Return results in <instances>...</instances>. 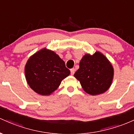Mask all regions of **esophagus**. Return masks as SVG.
Returning a JSON list of instances; mask_svg holds the SVG:
<instances>
[{"mask_svg": "<svg viewBox=\"0 0 134 134\" xmlns=\"http://www.w3.org/2000/svg\"><path fill=\"white\" fill-rule=\"evenodd\" d=\"M70 71H71V75H74L75 71V68H72V69H71V70H70Z\"/></svg>", "mask_w": 134, "mask_h": 134, "instance_id": "1", "label": "esophagus"}]
</instances>
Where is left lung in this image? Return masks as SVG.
Masks as SVG:
<instances>
[{
    "mask_svg": "<svg viewBox=\"0 0 134 134\" xmlns=\"http://www.w3.org/2000/svg\"><path fill=\"white\" fill-rule=\"evenodd\" d=\"M113 68L108 59L99 52L85 54L74 74L87 94L95 96L105 92L113 79Z\"/></svg>",
    "mask_w": 134,
    "mask_h": 134,
    "instance_id": "left-lung-1",
    "label": "left lung"
}]
</instances>
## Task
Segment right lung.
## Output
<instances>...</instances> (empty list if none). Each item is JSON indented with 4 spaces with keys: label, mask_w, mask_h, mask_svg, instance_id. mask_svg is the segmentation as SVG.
Instances as JSON below:
<instances>
[{
    "label": "right lung",
    "mask_w": 134,
    "mask_h": 134,
    "mask_svg": "<svg viewBox=\"0 0 134 134\" xmlns=\"http://www.w3.org/2000/svg\"><path fill=\"white\" fill-rule=\"evenodd\" d=\"M25 73L31 89L40 95L47 96L58 88L70 71L59 55L45 48L30 58Z\"/></svg>",
    "instance_id": "right-lung-1"
}]
</instances>
